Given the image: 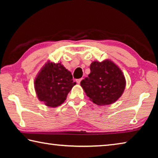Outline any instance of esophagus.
I'll return each instance as SVG.
<instances>
[{"label":"esophagus","instance_id":"obj_1","mask_svg":"<svg viewBox=\"0 0 158 158\" xmlns=\"http://www.w3.org/2000/svg\"><path fill=\"white\" fill-rule=\"evenodd\" d=\"M83 79L82 78H81V79H77L76 80V81H77V84H80V83H81V80H82Z\"/></svg>","mask_w":158,"mask_h":158}]
</instances>
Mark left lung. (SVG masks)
Instances as JSON below:
<instances>
[{
  "label": "left lung",
  "mask_w": 158,
  "mask_h": 158,
  "mask_svg": "<svg viewBox=\"0 0 158 158\" xmlns=\"http://www.w3.org/2000/svg\"><path fill=\"white\" fill-rule=\"evenodd\" d=\"M90 73L81 81L85 94L98 105H111L122 95L125 79L118 67L111 60L93 61Z\"/></svg>",
  "instance_id": "1"
}]
</instances>
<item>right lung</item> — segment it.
Here are the masks:
<instances>
[{
	"mask_svg": "<svg viewBox=\"0 0 158 158\" xmlns=\"http://www.w3.org/2000/svg\"><path fill=\"white\" fill-rule=\"evenodd\" d=\"M75 84L70 72L61 63L48 62L35 80V89L37 98L45 105L56 107L65 102Z\"/></svg>",
	"mask_w": 158,
	"mask_h": 158,
	"instance_id": "obj_1",
	"label": "right lung"
}]
</instances>
